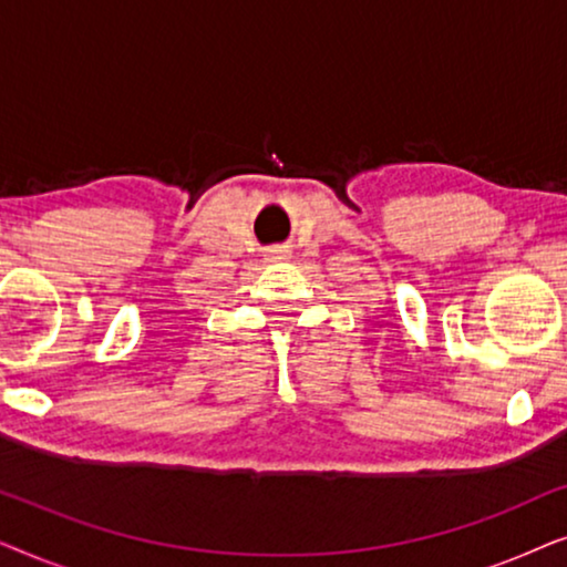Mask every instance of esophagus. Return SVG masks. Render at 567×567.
Returning a JSON list of instances; mask_svg holds the SVG:
<instances>
[{
    "instance_id": "34e87169",
    "label": "esophagus",
    "mask_w": 567,
    "mask_h": 567,
    "mask_svg": "<svg viewBox=\"0 0 567 567\" xmlns=\"http://www.w3.org/2000/svg\"><path fill=\"white\" fill-rule=\"evenodd\" d=\"M286 255H289V252H286L284 247H270V250H268V258L270 260H284Z\"/></svg>"
}]
</instances>
